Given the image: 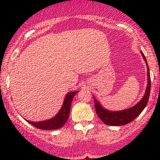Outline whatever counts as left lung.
I'll list each match as a JSON object with an SVG mask.
<instances>
[{"mask_svg": "<svg viewBox=\"0 0 160 160\" xmlns=\"http://www.w3.org/2000/svg\"><path fill=\"white\" fill-rule=\"evenodd\" d=\"M141 54H142L144 61L146 62L147 67H148V86H147L146 92H145L144 97L138 103L133 107L128 108V109L123 110V111H110L103 108L98 101L96 99H94L95 111H96L97 115L102 120V122H104L106 125L123 126V125L129 123L140 114L148 104L150 93V84H151L150 83V70L144 53L141 52Z\"/></svg>", "mask_w": 160, "mask_h": 160, "instance_id": "left-lung-1", "label": "left lung"}]
</instances>
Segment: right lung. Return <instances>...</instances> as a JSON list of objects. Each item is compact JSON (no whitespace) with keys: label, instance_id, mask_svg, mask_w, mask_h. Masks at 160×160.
Segmentation results:
<instances>
[{"label":"right lung","instance_id":"add662e5","mask_svg":"<svg viewBox=\"0 0 160 160\" xmlns=\"http://www.w3.org/2000/svg\"><path fill=\"white\" fill-rule=\"evenodd\" d=\"M78 91L77 92H71L66 95L64 104L56 117L50 120L40 121V122H32V121L27 120L29 123H31L34 127L39 128V129H45V130H54L60 128L65 122H67L68 119L69 117L70 108H71V102H72L73 98L76 93H78Z\"/></svg>","mask_w":160,"mask_h":160}]
</instances>
